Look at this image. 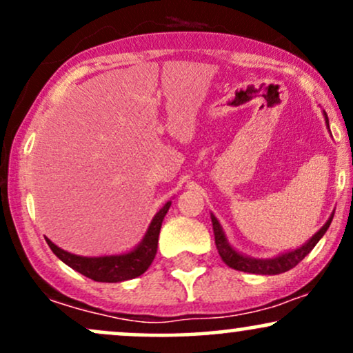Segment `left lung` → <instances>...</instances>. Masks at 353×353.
I'll return each mask as SVG.
<instances>
[{
    "label": "left lung",
    "mask_w": 353,
    "mask_h": 353,
    "mask_svg": "<svg viewBox=\"0 0 353 353\" xmlns=\"http://www.w3.org/2000/svg\"><path fill=\"white\" fill-rule=\"evenodd\" d=\"M323 117H325L327 128H329V117H327L325 111H323ZM332 219H334V212L330 214L329 221H327L325 224H323L322 228H320L317 232H315L314 236L305 242V244L299 247V249L287 250V252H282L270 259H254V257H249V255L239 252V250H236L229 244L221 222H219L217 217L210 212L214 237H216V247L222 261H224L230 269L242 270V272H249V274H259V275H277L294 269V267L297 265L315 245H317V242L323 237V234L327 232V229L330 228Z\"/></svg>",
    "instance_id": "left-lung-1"
}]
</instances>
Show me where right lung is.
I'll list each match as a JSON object with an SVG mask.
<instances>
[{
	"instance_id": "add662e5",
	"label": "right lung",
	"mask_w": 353,
	"mask_h": 353,
	"mask_svg": "<svg viewBox=\"0 0 353 353\" xmlns=\"http://www.w3.org/2000/svg\"><path fill=\"white\" fill-rule=\"evenodd\" d=\"M169 208H171V201L165 202L163 208L157 210L139 244L134 249L128 250L124 254L84 257V255H76L61 249V247L52 244L48 237L46 242L52 250V254L59 261H63L64 264L70 265L76 272L86 275V277L92 279V281L111 283L131 281V279H136L141 274H144L149 269V265L152 264L157 252V241H159L161 225H163L164 216L168 214Z\"/></svg>"
}]
</instances>
